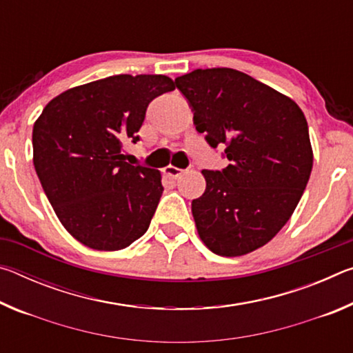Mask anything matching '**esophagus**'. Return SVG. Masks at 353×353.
Listing matches in <instances>:
<instances>
[{
  "mask_svg": "<svg viewBox=\"0 0 353 353\" xmlns=\"http://www.w3.org/2000/svg\"><path fill=\"white\" fill-rule=\"evenodd\" d=\"M165 174L172 177V179H177V177H181L183 174V171L176 168V166H171L170 165V166H166V168H165Z\"/></svg>",
  "mask_w": 353,
  "mask_h": 353,
  "instance_id": "34e87169",
  "label": "esophagus"
}]
</instances>
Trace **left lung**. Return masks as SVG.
I'll return each instance as SVG.
<instances>
[{
  "label": "left lung",
  "mask_w": 353,
  "mask_h": 353,
  "mask_svg": "<svg viewBox=\"0 0 353 353\" xmlns=\"http://www.w3.org/2000/svg\"><path fill=\"white\" fill-rule=\"evenodd\" d=\"M198 132L225 145L229 165L202 171L207 187L191 202L202 243L223 256L265 246L291 218L312 174L305 115L294 101L234 68L176 77Z\"/></svg>",
  "instance_id": "obj_1"
}]
</instances>
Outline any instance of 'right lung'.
Returning a JSON list of instances; mask_svg holds the SVG:
<instances>
[{"label": "right lung", "mask_w": 353, "mask_h": 353, "mask_svg": "<svg viewBox=\"0 0 353 353\" xmlns=\"http://www.w3.org/2000/svg\"><path fill=\"white\" fill-rule=\"evenodd\" d=\"M176 88L163 74H117L52 98L34 123V166L71 236L119 250L145 234L163 193L160 171L132 166L123 146L139 141L148 104Z\"/></svg>", "instance_id": "add662e5"}]
</instances>
